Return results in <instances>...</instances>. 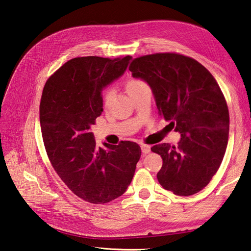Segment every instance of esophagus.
Here are the masks:
<instances>
[{"label":"esophagus","instance_id":"34e87169","mask_svg":"<svg viewBox=\"0 0 251 251\" xmlns=\"http://www.w3.org/2000/svg\"><path fill=\"white\" fill-rule=\"evenodd\" d=\"M141 151L143 154H149L151 151V147L148 146V144H142L141 146Z\"/></svg>","mask_w":251,"mask_h":251}]
</instances>
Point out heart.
I'll use <instances>...</instances> for the list:
<instances>
[{
	"instance_id": "heart-1",
	"label": "heart",
	"mask_w": 251,
	"mask_h": 251,
	"mask_svg": "<svg viewBox=\"0 0 251 251\" xmlns=\"http://www.w3.org/2000/svg\"><path fill=\"white\" fill-rule=\"evenodd\" d=\"M126 90L127 94L131 97L135 95L137 92L143 88L148 87L147 83L139 78H130L127 79L126 82ZM102 100H103V105L104 107H108L112 100V91L111 90H105L102 94Z\"/></svg>"
}]
</instances>
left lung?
<instances>
[{"label": "left lung", "instance_id": "left-lung-1", "mask_svg": "<svg viewBox=\"0 0 251 251\" xmlns=\"http://www.w3.org/2000/svg\"><path fill=\"white\" fill-rule=\"evenodd\" d=\"M128 70L148 82L159 115L181 135L177 147L151 149L163 160L159 183L178 196L200 192L219 170L228 141L229 113L218 82L196 59L177 53L137 57Z\"/></svg>", "mask_w": 251, "mask_h": 251}]
</instances>
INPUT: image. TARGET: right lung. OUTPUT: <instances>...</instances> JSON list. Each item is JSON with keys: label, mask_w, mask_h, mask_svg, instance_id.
<instances>
[{"label": "right lung", "mask_w": 251, "mask_h": 251, "mask_svg": "<svg viewBox=\"0 0 251 251\" xmlns=\"http://www.w3.org/2000/svg\"><path fill=\"white\" fill-rule=\"evenodd\" d=\"M131 56L70 59L44 87L40 104L42 136L59 178L80 199L108 203L124 195L139 161L137 143L96 146L91 126L101 115V91L123 75Z\"/></svg>", "instance_id": "add662e5"}]
</instances>
